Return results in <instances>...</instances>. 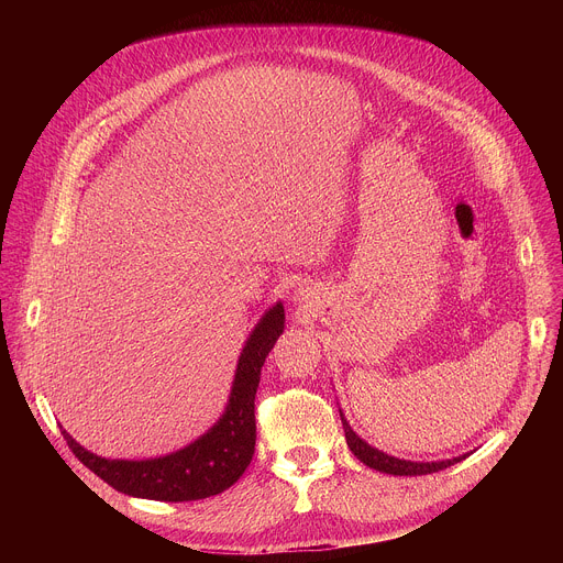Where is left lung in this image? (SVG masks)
<instances>
[{"instance_id":"1","label":"left lung","mask_w":563,"mask_h":563,"mask_svg":"<svg viewBox=\"0 0 563 563\" xmlns=\"http://www.w3.org/2000/svg\"><path fill=\"white\" fill-rule=\"evenodd\" d=\"M341 421H343V430H345V439L350 450L354 452V456L358 461H363L367 467H374L378 472L385 474H394V476H419V474H432L439 470H445L459 461H463L467 454L463 456H454V459H445V461H406V459H396L391 454H385L376 448H372L367 441H363L347 423L345 415L341 412Z\"/></svg>"}]
</instances>
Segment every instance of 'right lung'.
Listing matches in <instances>:
<instances>
[{"label":"right lung","mask_w":563,"mask_h":563,"mask_svg":"<svg viewBox=\"0 0 563 563\" xmlns=\"http://www.w3.org/2000/svg\"><path fill=\"white\" fill-rule=\"evenodd\" d=\"M285 330V309L278 300L265 311L240 352L224 415L187 448L167 456L124 461L104 459L79 445L62 430L73 454L111 488L153 501H198L224 493L243 476L256 448L254 400L261 369Z\"/></svg>","instance_id":"add662e5"}]
</instances>
